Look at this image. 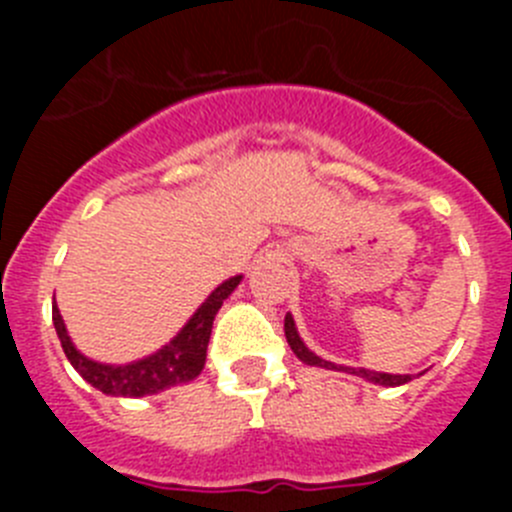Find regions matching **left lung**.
Returning a JSON list of instances; mask_svg holds the SVG:
<instances>
[{
    "label": "left lung",
    "mask_w": 512,
    "mask_h": 512,
    "mask_svg": "<svg viewBox=\"0 0 512 512\" xmlns=\"http://www.w3.org/2000/svg\"><path fill=\"white\" fill-rule=\"evenodd\" d=\"M284 336H287L289 348L295 351L297 359L307 366H318V369H330V372H343V374H354V377L366 379V382L379 384V387H400V384H408L410 379H415L413 374H387V372H374V369H364V366H346V364H333V361L320 359L315 351L305 346V341L297 333L295 318L287 312V318H284ZM423 374V372H420Z\"/></svg>",
    "instance_id": "obj_1"
}]
</instances>
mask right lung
I'll return each mask as SVG.
<instances>
[{"instance_id":"obj_1","label":"right lung","mask_w":512,"mask_h":512,"mask_svg":"<svg viewBox=\"0 0 512 512\" xmlns=\"http://www.w3.org/2000/svg\"><path fill=\"white\" fill-rule=\"evenodd\" d=\"M241 279L243 274H235V277L225 279L223 284H217L210 297L194 310L192 318L166 346L158 348L156 354L143 356V359L130 361V364H102V361H94L81 354L71 341L56 302H53V325H56L58 341H61L66 359L99 392L110 397L158 395V392L200 377L202 369H205L212 320H215L217 310L223 307V302L233 295V289L241 284Z\"/></svg>"}]
</instances>
